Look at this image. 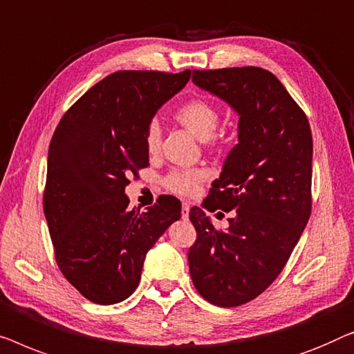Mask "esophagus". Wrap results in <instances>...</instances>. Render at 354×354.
I'll return each mask as SVG.
<instances>
[{
	"label": "esophagus",
	"mask_w": 354,
	"mask_h": 354,
	"mask_svg": "<svg viewBox=\"0 0 354 354\" xmlns=\"http://www.w3.org/2000/svg\"><path fill=\"white\" fill-rule=\"evenodd\" d=\"M181 216H183V220H187V218H189V203L187 202H183Z\"/></svg>",
	"instance_id": "34e87169"
}]
</instances>
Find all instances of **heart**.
<instances>
[{
  "label": "heart",
  "mask_w": 354,
  "mask_h": 354,
  "mask_svg": "<svg viewBox=\"0 0 354 354\" xmlns=\"http://www.w3.org/2000/svg\"><path fill=\"white\" fill-rule=\"evenodd\" d=\"M176 118L189 131L201 139H208L220 125V111L207 99H192L176 111ZM144 144L151 156L160 151L162 129L157 122H151L144 134ZM208 173L201 168H175L162 179V186L176 196H194Z\"/></svg>",
  "instance_id": "obj_1"
}]
</instances>
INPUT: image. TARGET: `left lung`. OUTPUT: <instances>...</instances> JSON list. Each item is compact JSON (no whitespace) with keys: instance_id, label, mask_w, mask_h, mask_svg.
Masks as SVG:
<instances>
[{"instance_id":"obj_1","label":"left lung","mask_w":354,"mask_h":354,"mask_svg":"<svg viewBox=\"0 0 354 354\" xmlns=\"http://www.w3.org/2000/svg\"><path fill=\"white\" fill-rule=\"evenodd\" d=\"M192 82L239 113V144L208 194V210H234L226 231L198 207L189 271L216 306H241L286 266L311 215L313 136L308 118L276 75L260 67L194 71Z\"/></svg>"}]
</instances>
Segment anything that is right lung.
<instances>
[{
  "mask_svg": "<svg viewBox=\"0 0 354 354\" xmlns=\"http://www.w3.org/2000/svg\"><path fill=\"white\" fill-rule=\"evenodd\" d=\"M191 71H118L89 88L59 122L48 152L43 210L64 277L89 301L113 305L136 290L146 253L181 202L162 196L128 210L125 187L149 165L144 134Z\"/></svg>",
  "mask_w": 354,
  "mask_h": 354,
  "instance_id": "add662e5",
  "label": "right lung"
}]
</instances>
